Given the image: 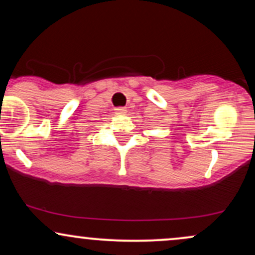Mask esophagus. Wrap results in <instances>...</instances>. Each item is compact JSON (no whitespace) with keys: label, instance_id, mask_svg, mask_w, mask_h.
Returning a JSON list of instances; mask_svg holds the SVG:
<instances>
[{"label":"esophagus","instance_id":"34e87169","mask_svg":"<svg viewBox=\"0 0 255 255\" xmlns=\"http://www.w3.org/2000/svg\"><path fill=\"white\" fill-rule=\"evenodd\" d=\"M115 114H116V115H125V114H127V108H125V107L116 108Z\"/></svg>","mask_w":255,"mask_h":255}]
</instances>
